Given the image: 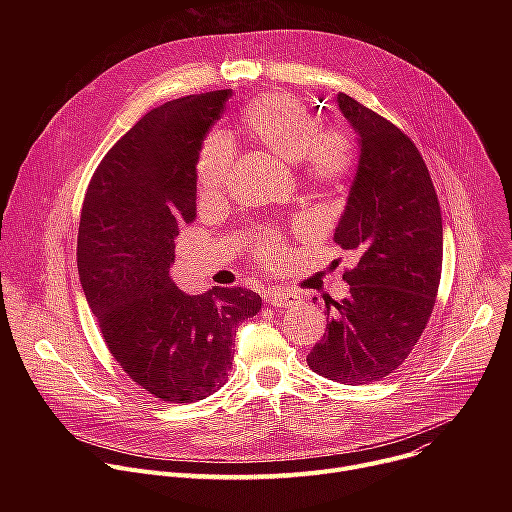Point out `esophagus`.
<instances>
[{
    "label": "esophagus",
    "mask_w": 512,
    "mask_h": 512,
    "mask_svg": "<svg viewBox=\"0 0 512 512\" xmlns=\"http://www.w3.org/2000/svg\"><path fill=\"white\" fill-rule=\"evenodd\" d=\"M263 298L267 304L275 306V308H291L300 304V296L294 294V291L287 289H277V287H269L263 291Z\"/></svg>",
    "instance_id": "esophagus-1"
}]
</instances>
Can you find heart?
I'll use <instances>...</instances> for the list:
<instances>
[{
	"label": "heart",
	"mask_w": 512,
	"mask_h": 512,
	"mask_svg": "<svg viewBox=\"0 0 512 512\" xmlns=\"http://www.w3.org/2000/svg\"><path fill=\"white\" fill-rule=\"evenodd\" d=\"M239 125L275 158L296 164L310 186H336L356 164V143L350 131L320 127L318 115L291 95H257L241 111ZM233 156V145L225 135L212 133L204 139L196 160V186L202 200H214L225 192ZM255 253L261 261L273 263L283 255V243L277 235L261 237Z\"/></svg>",
	"instance_id": "1"
}]
</instances>
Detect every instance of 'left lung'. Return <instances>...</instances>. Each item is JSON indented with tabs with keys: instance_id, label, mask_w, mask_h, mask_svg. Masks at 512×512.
Listing matches in <instances>:
<instances>
[{
	"instance_id": "left-lung-1",
	"label": "left lung",
	"mask_w": 512,
	"mask_h": 512,
	"mask_svg": "<svg viewBox=\"0 0 512 512\" xmlns=\"http://www.w3.org/2000/svg\"><path fill=\"white\" fill-rule=\"evenodd\" d=\"M356 133L358 164L334 243L356 251L342 302H326V334L310 369L344 385H367L409 356L431 316L442 275V212L415 143L391 121L338 93Z\"/></svg>"
}]
</instances>
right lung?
<instances>
[{"instance_id":"1","label":"right lung","mask_w":512,"mask_h":512,"mask_svg":"<svg viewBox=\"0 0 512 512\" xmlns=\"http://www.w3.org/2000/svg\"><path fill=\"white\" fill-rule=\"evenodd\" d=\"M231 95H190L143 115L101 160L81 212L89 308L129 379L170 403L225 385L237 326L261 310L251 289L188 296L172 277L174 239L196 218V160Z\"/></svg>"}]
</instances>
